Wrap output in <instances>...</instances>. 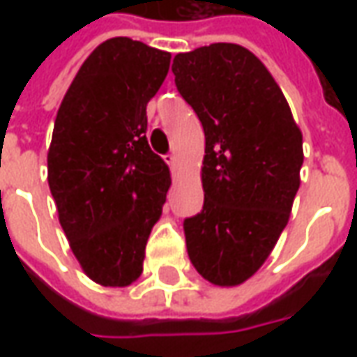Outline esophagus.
<instances>
[{"mask_svg": "<svg viewBox=\"0 0 357 357\" xmlns=\"http://www.w3.org/2000/svg\"><path fill=\"white\" fill-rule=\"evenodd\" d=\"M166 162L170 164L172 172L176 170V155H168V156H166Z\"/></svg>", "mask_w": 357, "mask_h": 357, "instance_id": "esophagus-1", "label": "esophagus"}]
</instances>
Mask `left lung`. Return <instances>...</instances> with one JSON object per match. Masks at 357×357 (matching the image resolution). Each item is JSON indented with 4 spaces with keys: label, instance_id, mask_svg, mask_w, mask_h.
I'll use <instances>...</instances> for the list:
<instances>
[{
    "label": "left lung",
    "instance_id": "8db88e82",
    "mask_svg": "<svg viewBox=\"0 0 357 357\" xmlns=\"http://www.w3.org/2000/svg\"><path fill=\"white\" fill-rule=\"evenodd\" d=\"M176 88L204 130V204L183 222L195 269L235 287L262 268L291 216L304 162L302 132L273 76L237 43L174 57Z\"/></svg>",
    "mask_w": 357,
    "mask_h": 357
}]
</instances>
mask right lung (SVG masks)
I'll use <instances>...</instances> for the list:
<instances>
[{
  "label": "right lung",
  "instance_id": "1",
  "mask_svg": "<svg viewBox=\"0 0 357 357\" xmlns=\"http://www.w3.org/2000/svg\"><path fill=\"white\" fill-rule=\"evenodd\" d=\"M168 51L130 38L97 45L59 107L47 181L84 273L128 287L162 214L170 170L147 141V102L170 68Z\"/></svg>",
  "mask_w": 357,
  "mask_h": 357
}]
</instances>
